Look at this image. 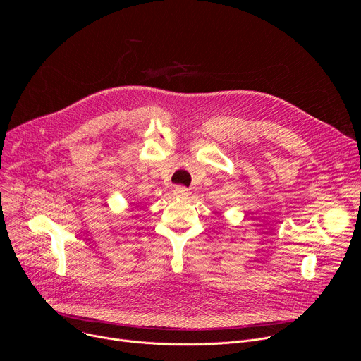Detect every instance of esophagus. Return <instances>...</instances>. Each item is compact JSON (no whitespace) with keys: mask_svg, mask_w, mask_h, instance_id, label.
I'll return each instance as SVG.
<instances>
[{"mask_svg":"<svg viewBox=\"0 0 361 361\" xmlns=\"http://www.w3.org/2000/svg\"><path fill=\"white\" fill-rule=\"evenodd\" d=\"M174 194H176L177 197L185 198V197L188 195V190H187L185 187H176V190H174Z\"/></svg>","mask_w":361,"mask_h":361,"instance_id":"34e87169","label":"esophagus"}]
</instances>
